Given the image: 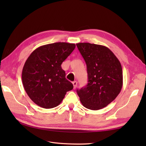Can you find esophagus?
Returning <instances> with one entry per match:
<instances>
[{
    "instance_id": "34e87169",
    "label": "esophagus",
    "mask_w": 146,
    "mask_h": 146,
    "mask_svg": "<svg viewBox=\"0 0 146 146\" xmlns=\"http://www.w3.org/2000/svg\"><path fill=\"white\" fill-rule=\"evenodd\" d=\"M72 83H73V85L74 89H75L76 87V86H77V82L76 81H74V82H72Z\"/></svg>"
}]
</instances>
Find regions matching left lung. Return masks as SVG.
I'll return each mask as SVG.
<instances>
[{
	"mask_svg": "<svg viewBox=\"0 0 146 146\" xmlns=\"http://www.w3.org/2000/svg\"><path fill=\"white\" fill-rule=\"evenodd\" d=\"M77 48L85 61L88 83L77 90L82 105L92 110H100L114 100L123 85L119 60L106 46L80 42Z\"/></svg>",
	"mask_w": 146,
	"mask_h": 146,
	"instance_id": "1",
	"label": "left lung"
}]
</instances>
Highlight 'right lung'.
<instances>
[{
    "instance_id": "add662e5",
    "label": "right lung",
    "mask_w": 146,
    "mask_h": 146,
    "mask_svg": "<svg viewBox=\"0 0 146 146\" xmlns=\"http://www.w3.org/2000/svg\"><path fill=\"white\" fill-rule=\"evenodd\" d=\"M75 44L55 42L36 49L24 65L22 80L29 97L44 108L57 107L73 85L65 78L61 64L75 48Z\"/></svg>"
}]
</instances>
